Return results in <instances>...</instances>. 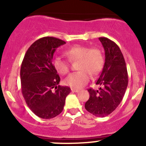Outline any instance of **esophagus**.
Segmentation results:
<instances>
[{
    "instance_id": "1",
    "label": "esophagus",
    "mask_w": 146,
    "mask_h": 146,
    "mask_svg": "<svg viewBox=\"0 0 146 146\" xmlns=\"http://www.w3.org/2000/svg\"><path fill=\"white\" fill-rule=\"evenodd\" d=\"M71 91L73 92H78L80 90H78V89H74V88H72Z\"/></svg>"
}]
</instances>
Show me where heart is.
<instances>
[{
	"label": "heart",
	"instance_id": "heart-1",
	"mask_svg": "<svg viewBox=\"0 0 146 146\" xmlns=\"http://www.w3.org/2000/svg\"><path fill=\"white\" fill-rule=\"evenodd\" d=\"M64 54L69 61H78L77 69L79 71L71 73L64 80L65 85L70 88H82L89 81V73L92 76L98 75L104 66V54L98 47L90 48L88 46L76 45L66 50ZM52 65L59 74L66 75L69 72L68 62L61 57H54Z\"/></svg>",
	"mask_w": 146,
	"mask_h": 146
}]
</instances>
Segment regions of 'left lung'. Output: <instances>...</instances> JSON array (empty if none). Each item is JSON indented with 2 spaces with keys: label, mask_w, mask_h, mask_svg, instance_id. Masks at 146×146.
<instances>
[{
  "label": "left lung",
  "mask_w": 146,
  "mask_h": 146,
  "mask_svg": "<svg viewBox=\"0 0 146 146\" xmlns=\"http://www.w3.org/2000/svg\"><path fill=\"white\" fill-rule=\"evenodd\" d=\"M104 49L105 62L96 85L98 90L90 88V98L85 102L88 111L98 117L108 116L116 110L124 96L128 85L126 63L119 47L113 41L100 37Z\"/></svg>",
  "instance_id": "1"
}]
</instances>
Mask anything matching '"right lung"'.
<instances>
[{
    "label": "right lung",
    "mask_w": 146,
    "mask_h": 146,
    "mask_svg": "<svg viewBox=\"0 0 146 146\" xmlns=\"http://www.w3.org/2000/svg\"><path fill=\"white\" fill-rule=\"evenodd\" d=\"M65 44L52 36L41 38L29 46L22 63V93L29 108L42 119H52L61 114L70 92L68 87L58 85L60 77L52 65L56 49Z\"/></svg>",
    "instance_id": "add662e5"
}]
</instances>
